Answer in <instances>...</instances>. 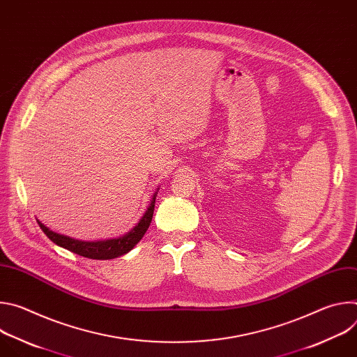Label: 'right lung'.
Masks as SVG:
<instances>
[{"label":"right lung","mask_w":357,"mask_h":357,"mask_svg":"<svg viewBox=\"0 0 357 357\" xmlns=\"http://www.w3.org/2000/svg\"><path fill=\"white\" fill-rule=\"evenodd\" d=\"M154 206H155V195L151 200V205L146 209L145 215L139 220V223L126 236L119 237V238H110V240H101V241H82L76 240L59 233H55L52 230H49L45 225H42L38 220L39 227L42 231L49 237V240H52L55 244L79 254L82 257L91 259V260H112L116 257L123 256V254L128 252L145 234L148 230L152 215H154Z\"/></svg>","instance_id":"1"}]
</instances>
